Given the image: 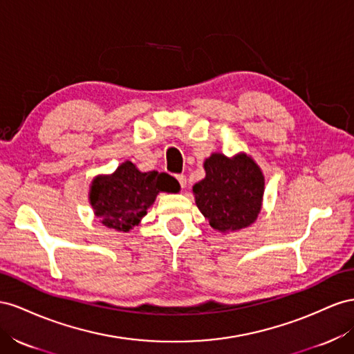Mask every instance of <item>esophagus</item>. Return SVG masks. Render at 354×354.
I'll return each instance as SVG.
<instances>
[{
  "label": "esophagus",
  "mask_w": 354,
  "mask_h": 354,
  "mask_svg": "<svg viewBox=\"0 0 354 354\" xmlns=\"http://www.w3.org/2000/svg\"><path fill=\"white\" fill-rule=\"evenodd\" d=\"M176 179H178V183H179V185L180 187H185L187 185V178L184 176V175H176Z\"/></svg>",
  "instance_id": "34e87169"
}]
</instances>
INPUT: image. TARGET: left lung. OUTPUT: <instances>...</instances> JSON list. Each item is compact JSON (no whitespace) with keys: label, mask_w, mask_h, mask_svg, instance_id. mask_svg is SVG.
<instances>
[{"label":"left lung","mask_w":354,"mask_h":354,"mask_svg":"<svg viewBox=\"0 0 354 354\" xmlns=\"http://www.w3.org/2000/svg\"><path fill=\"white\" fill-rule=\"evenodd\" d=\"M206 178L194 185L196 205L209 225L218 231L241 230L254 222L261 210L264 176L250 157L233 160L212 154L205 161Z\"/></svg>","instance_id":"obj_1"}]
</instances>
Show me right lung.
<instances>
[{"instance_id": "1", "label": "right lung", "mask_w": 354, "mask_h": 354, "mask_svg": "<svg viewBox=\"0 0 354 354\" xmlns=\"http://www.w3.org/2000/svg\"><path fill=\"white\" fill-rule=\"evenodd\" d=\"M178 180L167 174L139 171L126 161L111 176L96 178L90 189V203L108 228L129 231L138 225L160 191H175Z\"/></svg>"}]
</instances>
